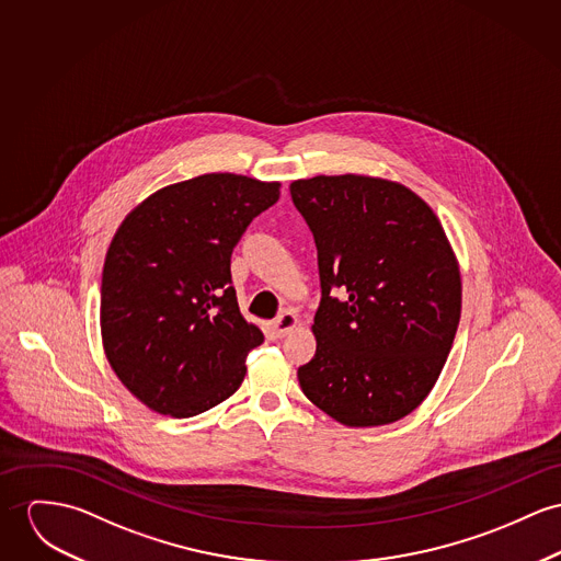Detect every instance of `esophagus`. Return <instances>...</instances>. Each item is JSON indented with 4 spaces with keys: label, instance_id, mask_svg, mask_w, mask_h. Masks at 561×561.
<instances>
[{
    "label": "esophagus",
    "instance_id": "1",
    "mask_svg": "<svg viewBox=\"0 0 561 561\" xmlns=\"http://www.w3.org/2000/svg\"><path fill=\"white\" fill-rule=\"evenodd\" d=\"M299 327V318L293 311H282L275 320H273V331L277 337L288 335L290 331H295Z\"/></svg>",
    "mask_w": 561,
    "mask_h": 561
}]
</instances>
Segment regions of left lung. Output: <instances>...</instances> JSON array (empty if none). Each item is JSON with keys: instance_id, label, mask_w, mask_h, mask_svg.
I'll return each mask as SVG.
<instances>
[{"instance_id": "left-lung-1", "label": "left lung", "mask_w": 561, "mask_h": 561, "mask_svg": "<svg viewBox=\"0 0 561 561\" xmlns=\"http://www.w3.org/2000/svg\"><path fill=\"white\" fill-rule=\"evenodd\" d=\"M290 196L322 288L302 392L345 427L394 423L432 392L459 327L461 273L444 228L421 196L378 176L299 179Z\"/></svg>"}]
</instances>
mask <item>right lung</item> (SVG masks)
<instances>
[{
  "label": "right lung",
  "mask_w": 561,
  "mask_h": 561,
  "mask_svg": "<svg viewBox=\"0 0 561 561\" xmlns=\"http://www.w3.org/2000/svg\"><path fill=\"white\" fill-rule=\"evenodd\" d=\"M279 183L201 174L158 190L115 232L102 271L106 358L129 392L174 419L228 399L264 335L237 302L230 256Z\"/></svg>",
  "instance_id": "right-lung-1"
}]
</instances>
